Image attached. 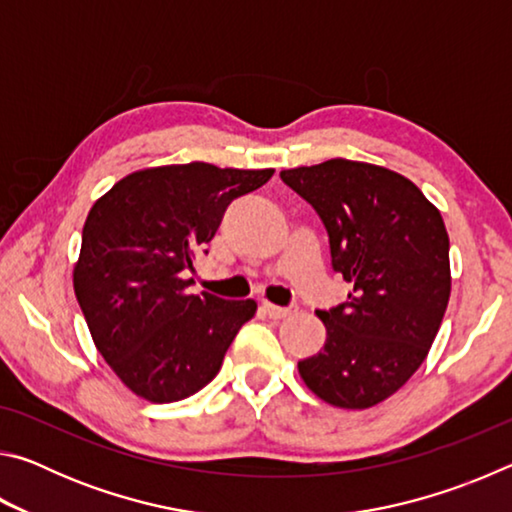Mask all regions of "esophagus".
<instances>
[{"label": "esophagus", "mask_w": 512, "mask_h": 512, "mask_svg": "<svg viewBox=\"0 0 512 512\" xmlns=\"http://www.w3.org/2000/svg\"><path fill=\"white\" fill-rule=\"evenodd\" d=\"M262 311L268 318L282 320L291 314H296V307H277V305H271V302H262Z\"/></svg>", "instance_id": "obj_1"}]
</instances>
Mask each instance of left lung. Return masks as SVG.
Returning a JSON list of instances; mask_svg holds the SVG:
<instances>
[{"instance_id":"obj_1","label":"left lung","mask_w":512,"mask_h":512,"mask_svg":"<svg viewBox=\"0 0 512 512\" xmlns=\"http://www.w3.org/2000/svg\"><path fill=\"white\" fill-rule=\"evenodd\" d=\"M282 180L323 219L343 305L316 311L327 339L298 361L305 386L339 409H370L400 391L443 323L452 271L438 207L402 173L334 158Z\"/></svg>"}]
</instances>
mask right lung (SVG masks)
Wrapping results in <instances>:
<instances>
[{
  "label": "right lung",
  "instance_id": "obj_1",
  "mask_svg": "<svg viewBox=\"0 0 512 512\" xmlns=\"http://www.w3.org/2000/svg\"><path fill=\"white\" fill-rule=\"evenodd\" d=\"M273 173L164 164L128 173L92 205L74 293L99 354L142 400L169 404L201 391L255 316V300L194 296L183 273L228 205Z\"/></svg>",
  "mask_w": 512,
  "mask_h": 512
}]
</instances>
